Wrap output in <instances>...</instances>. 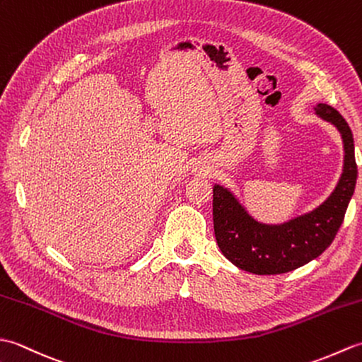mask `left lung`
Instances as JSON below:
<instances>
[{"instance_id":"obj_1","label":"left lung","mask_w":362,"mask_h":362,"mask_svg":"<svg viewBox=\"0 0 362 362\" xmlns=\"http://www.w3.org/2000/svg\"><path fill=\"white\" fill-rule=\"evenodd\" d=\"M317 117L339 130L344 169L334 191L313 211L284 224L267 226L253 219L230 191L213 188L214 236L224 257L243 271L258 275L284 274L317 258L339 230L358 177L353 134L342 115L328 104L314 107Z\"/></svg>"}]
</instances>
